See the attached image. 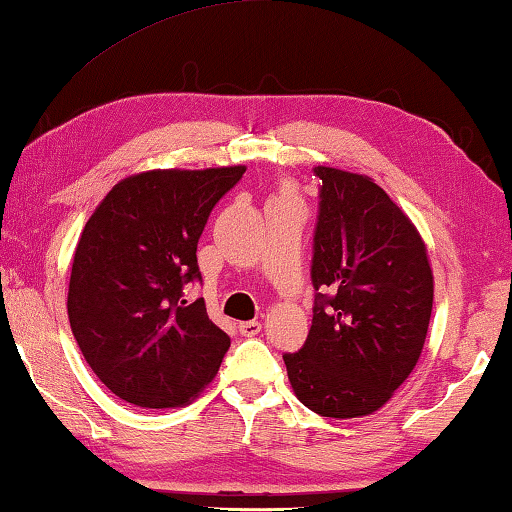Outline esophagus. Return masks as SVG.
Returning a JSON list of instances; mask_svg holds the SVG:
<instances>
[{"label": "esophagus", "mask_w": 512, "mask_h": 512, "mask_svg": "<svg viewBox=\"0 0 512 512\" xmlns=\"http://www.w3.org/2000/svg\"><path fill=\"white\" fill-rule=\"evenodd\" d=\"M238 331H240V335H245V338H254V335L261 333V322H258V320L240 322L238 324Z\"/></svg>", "instance_id": "1"}]
</instances>
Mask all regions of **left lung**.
<instances>
[{
    "instance_id": "1",
    "label": "left lung",
    "mask_w": 512,
    "mask_h": 512,
    "mask_svg": "<svg viewBox=\"0 0 512 512\" xmlns=\"http://www.w3.org/2000/svg\"><path fill=\"white\" fill-rule=\"evenodd\" d=\"M313 322L283 354L297 399L322 417L370 415L408 379L433 308V274L413 222L370 177L315 167Z\"/></svg>"
}]
</instances>
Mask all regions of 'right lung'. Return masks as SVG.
<instances>
[{"instance_id":"1","label":"right lung","mask_w":512,"mask_h":512,"mask_svg":"<svg viewBox=\"0 0 512 512\" xmlns=\"http://www.w3.org/2000/svg\"><path fill=\"white\" fill-rule=\"evenodd\" d=\"M245 167L154 170L117 183L83 229L67 315L90 370L140 408L183 406L220 370L229 335L208 320L197 242Z\"/></svg>"}]
</instances>
